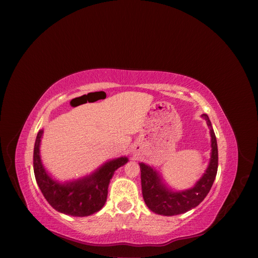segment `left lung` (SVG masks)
I'll use <instances>...</instances> for the list:
<instances>
[{"instance_id":"8db88e82","label":"left lung","mask_w":258,"mask_h":258,"mask_svg":"<svg viewBox=\"0 0 258 258\" xmlns=\"http://www.w3.org/2000/svg\"><path fill=\"white\" fill-rule=\"evenodd\" d=\"M207 121L211 136V158L209 166L194 187L185 190H173L163 181L161 175L153 167L140 162L143 199L146 206L156 214L172 216L196 208L209 194L213 185L218 167L217 142L209 116L201 115Z\"/></svg>"}]
</instances>
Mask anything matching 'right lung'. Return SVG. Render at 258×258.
<instances>
[{
  "label": "right lung",
  "instance_id": "obj_1",
  "mask_svg": "<svg viewBox=\"0 0 258 258\" xmlns=\"http://www.w3.org/2000/svg\"><path fill=\"white\" fill-rule=\"evenodd\" d=\"M44 130L36 136L33 152V169L36 183L45 199L60 213L72 216H88L103 208L107 197L108 184L115 171L128 162L127 157L108 160L95 172L82 178L61 183L53 179L45 170L41 159V141Z\"/></svg>",
  "mask_w": 258,
  "mask_h": 258
}]
</instances>
